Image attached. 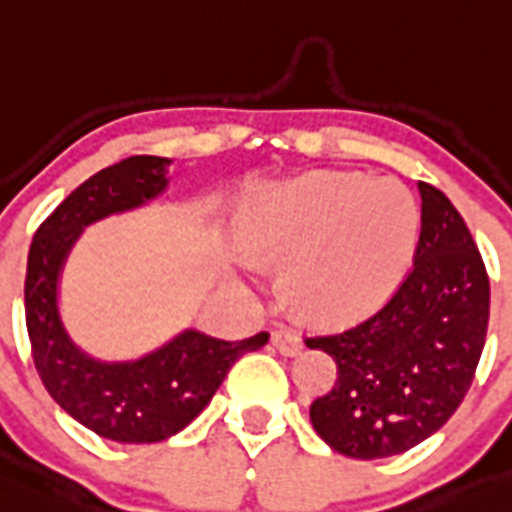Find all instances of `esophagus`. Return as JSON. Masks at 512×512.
<instances>
[{
  "label": "esophagus",
  "mask_w": 512,
  "mask_h": 512,
  "mask_svg": "<svg viewBox=\"0 0 512 512\" xmlns=\"http://www.w3.org/2000/svg\"><path fill=\"white\" fill-rule=\"evenodd\" d=\"M270 342H273V348L281 355H286V358H293V355H299L301 350H304V342H301L299 332L286 330V327L275 330L273 337H270Z\"/></svg>",
  "instance_id": "1"
}]
</instances>
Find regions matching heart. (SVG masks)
<instances>
[{
	"label": "heart",
	"mask_w": 512,
	"mask_h": 512,
	"mask_svg": "<svg viewBox=\"0 0 512 512\" xmlns=\"http://www.w3.org/2000/svg\"><path fill=\"white\" fill-rule=\"evenodd\" d=\"M420 203L391 177L314 170L262 185L237 213L250 260L281 262L288 299L314 319L379 309L410 270Z\"/></svg>",
	"instance_id": "obj_1"
}]
</instances>
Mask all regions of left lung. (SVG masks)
Wrapping results in <instances>:
<instances>
[{
	"mask_svg": "<svg viewBox=\"0 0 512 512\" xmlns=\"http://www.w3.org/2000/svg\"><path fill=\"white\" fill-rule=\"evenodd\" d=\"M422 229L415 265L366 322L306 345L337 363L309 420L332 451L386 459L443 428L469 391L490 319V281L461 213L417 182Z\"/></svg>",
	"mask_w": 512,
	"mask_h": 512,
	"instance_id": "left-lung-1",
	"label": "left lung"
}]
</instances>
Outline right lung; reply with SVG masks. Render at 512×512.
Wrapping results in <instances>:
<instances>
[{
	"mask_svg": "<svg viewBox=\"0 0 512 512\" xmlns=\"http://www.w3.org/2000/svg\"><path fill=\"white\" fill-rule=\"evenodd\" d=\"M167 157H128L84 180L35 231L25 275V319L48 394L79 425L115 443H159L188 428L244 353L268 332L226 342L185 327L133 361L84 350L61 317V275L84 229L162 198Z\"/></svg>",
	"mask_w": 512,
	"mask_h": 512,
	"instance_id": "right-lung-1",
	"label": "right lung"
}]
</instances>
